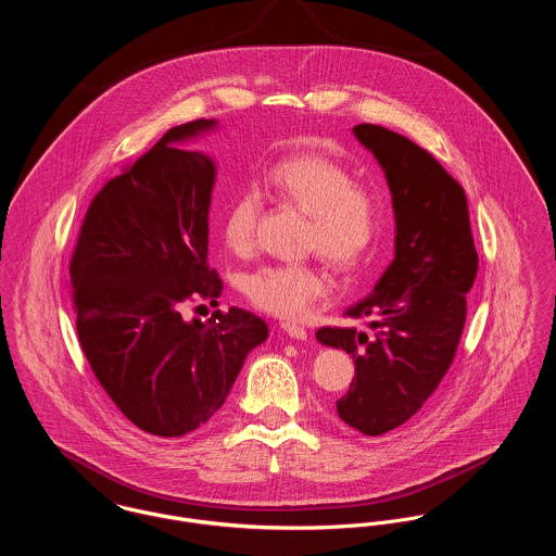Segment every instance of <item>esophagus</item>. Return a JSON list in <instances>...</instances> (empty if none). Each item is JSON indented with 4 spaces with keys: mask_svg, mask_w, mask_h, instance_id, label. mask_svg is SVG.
Returning <instances> with one entry per match:
<instances>
[{
    "mask_svg": "<svg viewBox=\"0 0 556 556\" xmlns=\"http://www.w3.org/2000/svg\"><path fill=\"white\" fill-rule=\"evenodd\" d=\"M281 328H283V332H286L288 337H292V339H296V341H307L308 332L303 326L292 324V321H283Z\"/></svg>",
    "mask_w": 556,
    "mask_h": 556,
    "instance_id": "obj_1",
    "label": "esophagus"
}]
</instances>
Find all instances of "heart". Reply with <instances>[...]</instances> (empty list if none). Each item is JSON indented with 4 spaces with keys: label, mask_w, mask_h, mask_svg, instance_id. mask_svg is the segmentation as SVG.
Instances as JSON below:
<instances>
[{
    "label": "heart",
    "mask_w": 556,
    "mask_h": 556,
    "mask_svg": "<svg viewBox=\"0 0 556 556\" xmlns=\"http://www.w3.org/2000/svg\"><path fill=\"white\" fill-rule=\"evenodd\" d=\"M266 184L277 198L308 215L305 248L317 251L337 270H354L369 260L386 224L388 204L375 187L354 184V175L332 157L301 153L277 162ZM260 198L243 189L222 217V239L237 255L255 243ZM243 290L255 307L281 317H299L328 294L330 281L311 262L266 264L249 273Z\"/></svg>",
    "instance_id": "1"
}]
</instances>
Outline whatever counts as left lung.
Here are the masks:
<instances>
[{
    "instance_id": "obj_1",
    "label": "left lung",
    "mask_w": 556,
    "mask_h": 556,
    "mask_svg": "<svg viewBox=\"0 0 556 556\" xmlns=\"http://www.w3.org/2000/svg\"><path fill=\"white\" fill-rule=\"evenodd\" d=\"M352 131L379 162L392 193L394 260L369 296L345 311L369 332L328 326L315 337L356 363L348 394L337 401L339 418L377 437L416 416L450 369L478 253L467 195L429 151L381 125Z\"/></svg>"
}]
</instances>
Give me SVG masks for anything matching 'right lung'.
I'll return each mask as SVG.
<instances>
[{
  "label": "right lung",
  "instance_id": "right-lung-1",
  "mask_svg": "<svg viewBox=\"0 0 556 556\" xmlns=\"http://www.w3.org/2000/svg\"><path fill=\"white\" fill-rule=\"evenodd\" d=\"M217 127L195 119L157 144L91 200L70 262L80 348L98 381L138 429L181 437L228 399L268 326L245 308L211 319L186 303H217L224 283L208 268L215 164L181 142ZM204 307V305H200Z\"/></svg>",
  "mask_w": 556,
  "mask_h": 556
}]
</instances>
